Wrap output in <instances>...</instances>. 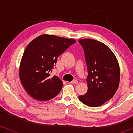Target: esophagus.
Instances as JSON below:
<instances>
[{"instance_id": "obj_1", "label": "esophagus", "mask_w": 133, "mask_h": 133, "mask_svg": "<svg viewBox=\"0 0 133 133\" xmlns=\"http://www.w3.org/2000/svg\"><path fill=\"white\" fill-rule=\"evenodd\" d=\"M71 83H72V84H77V83H78V81L77 80H74V81L71 82Z\"/></svg>"}]
</instances>
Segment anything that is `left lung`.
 Here are the masks:
<instances>
[{
    "instance_id": "obj_1",
    "label": "left lung",
    "mask_w": 133,
    "mask_h": 133,
    "mask_svg": "<svg viewBox=\"0 0 133 133\" xmlns=\"http://www.w3.org/2000/svg\"><path fill=\"white\" fill-rule=\"evenodd\" d=\"M79 43L84 51L88 70V91L79 99L88 107L101 106L113 97L119 87V63L104 43L90 39H81Z\"/></svg>"
}]
</instances>
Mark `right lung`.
Returning a JSON list of instances; mask_svg holds the SVG:
<instances>
[{
	"instance_id": "1",
	"label": "right lung",
	"mask_w": 133,
	"mask_h": 133,
	"mask_svg": "<svg viewBox=\"0 0 133 133\" xmlns=\"http://www.w3.org/2000/svg\"><path fill=\"white\" fill-rule=\"evenodd\" d=\"M71 39L43 34L28 45L23 52L19 76L29 95L41 101H49L59 94L63 83L57 76H50L57 59L70 46Z\"/></svg>"
}]
</instances>
